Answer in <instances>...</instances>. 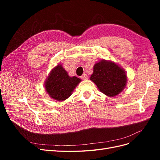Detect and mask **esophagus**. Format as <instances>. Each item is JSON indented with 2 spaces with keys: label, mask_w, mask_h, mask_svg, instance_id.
<instances>
[{
  "label": "esophagus",
  "mask_w": 160,
  "mask_h": 160,
  "mask_svg": "<svg viewBox=\"0 0 160 160\" xmlns=\"http://www.w3.org/2000/svg\"><path fill=\"white\" fill-rule=\"evenodd\" d=\"M81 78L83 79V80H87V79H88V76L87 75V74L84 73V74H83V75L81 76Z\"/></svg>",
  "instance_id": "1"
}]
</instances>
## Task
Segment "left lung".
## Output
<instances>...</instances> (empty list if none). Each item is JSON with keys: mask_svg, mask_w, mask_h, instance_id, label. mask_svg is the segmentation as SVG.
Wrapping results in <instances>:
<instances>
[{"mask_svg": "<svg viewBox=\"0 0 160 160\" xmlns=\"http://www.w3.org/2000/svg\"><path fill=\"white\" fill-rule=\"evenodd\" d=\"M90 80L96 84L103 93L114 97L125 88L127 75L125 70L114 62L101 60L94 65Z\"/></svg>", "mask_w": 160, "mask_h": 160, "instance_id": "1", "label": "left lung"}]
</instances>
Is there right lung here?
<instances>
[{"label":"right lung","mask_w":160,"mask_h":160,"mask_svg":"<svg viewBox=\"0 0 160 160\" xmlns=\"http://www.w3.org/2000/svg\"><path fill=\"white\" fill-rule=\"evenodd\" d=\"M81 79L77 77H69L67 72L59 64L51 71L45 83V89L51 98L63 101L72 94Z\"/></svg>","instance_id":"right-lung-1"}]
</instances>
